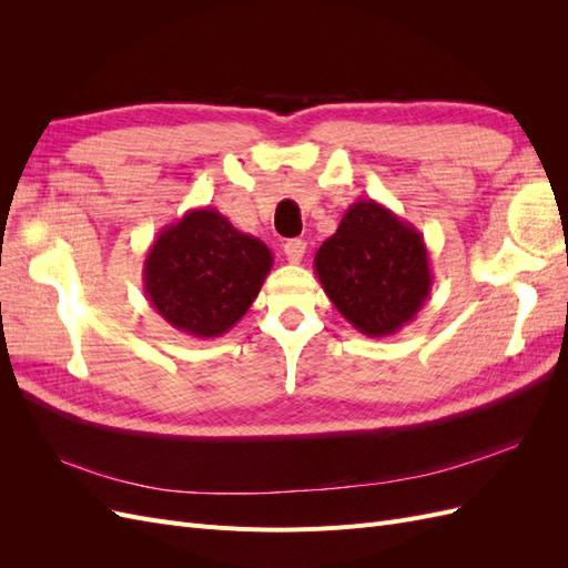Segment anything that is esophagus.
I'll use <instances>...</instances> for the list:
<instances>
[{
  "instance_id": "esophagus-1",
  "label": "esophagus",
  "mask_w": 568,
  "mask_h": 568,
  "mask_svg": "<svg viewBox=\"0 0 568 568\" xmlns=\"http://www.w3.org/2000/svg\"><path fill=\"white\" fill-rule=\"evenodd\" d=\"M305 242L303 239H288V242L284 244V253L288 257V263H301L303 255H305Z\"/></svg>"
}]
</instances>
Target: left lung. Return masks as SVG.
I'll return each instance as SVG.
<instances>
[{
  "label": "left lung",
  "mask_w": 568,
  "mask_h": 568,
  "mask_svg": "<svg viewBox=\"0 0 568 568\" xmlns=\"http://www.w3.org/2000/svg\"><path fill=\"white\" fill-rule=\"evenodd\" d=\"M315 272L336 311L372 338L415 320L434 284L424 236L374 199L343 213L315 255Z\"/></svg>",
  "instance_id": "left-lung-1"
}]
</instances>
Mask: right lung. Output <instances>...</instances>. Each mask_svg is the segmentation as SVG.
<instances>
[{
  "label": "right lung",
  "instance_id": "right-lung-1",
  "mask_svg": "<svg viewBox=\"0 0 568 568\" xmlns=\"http://www.w3.org/2000/svg\"><path fill=\"white\" fill-rule=\"evenodd\" d=\"M270 248L215 209L186 211L151 244L144 294L173 329L215 338L242 320L272 270Z\"/></svg>",
  "mask_w": 568,
  "mask_h": 568
}]
</instances>
